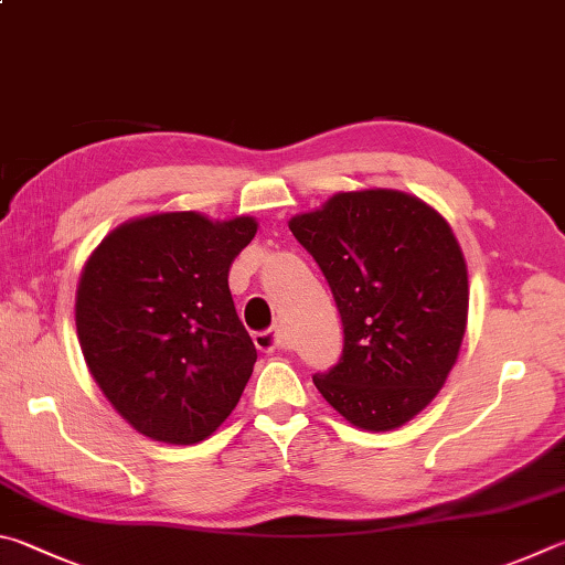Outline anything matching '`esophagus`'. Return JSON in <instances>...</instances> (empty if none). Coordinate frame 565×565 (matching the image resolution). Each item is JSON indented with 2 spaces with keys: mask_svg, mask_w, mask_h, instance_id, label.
Returning <instances> with one entry per match:
<instances>
[{
  "mask_svg": "<svg viewBox=\"0 0 565 565\" xmlns=\"http://www.w3.org/2000/svg\"><path fill=\"white\" fill-rule=\"evenodd\" d=\"M284 343L281 331L279 328H271V331H262V333H254V345L259 348L262 353H271V351H279Z\"/></svg>",
  "mask_w": 565,
  "mask_h": 565,
  "instance_id": "esophagus-1",
  "label": "esophagus"
}]
</instances>
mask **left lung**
<instances>
[{
    "instance_id": "left-lung-1",
    "label": "left lung",
    "mask_w": 565,
    "mask_h": 565,
    "mask_svg": "<svg viewBox=\"0 0 565 565\" xmlns=\"http://www.w3.org/2000/svg\"><path fill=\"white\" fill-rule=\"evenodd\" d=\"M289 230L331 286L343 355L313 385L367 433L403 427L433 403L467 331L469 279L449 222L415 194L335 192Z\"/></svg>"
}]
</instances>
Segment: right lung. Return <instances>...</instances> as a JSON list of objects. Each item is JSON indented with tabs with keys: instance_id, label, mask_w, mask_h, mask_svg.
<instances>
[{
	"instance_id": "1",
	"label": "right lung",
	"mask_w": 565,
	"mask_h": 565,
	"mask_svg": "<svg viewBox=\"0 0 565 565\" xmlns=\"http://www.w3.org/2000/svg\"><path fill=\"white\" fill-rule=\"evenodd\" d=\"M254 217L156 212L118 224L81 269L76 333L113 409L156 443L198 445L237 407L256 348L230 294Z\"/></svg>"
}]
</instances>
